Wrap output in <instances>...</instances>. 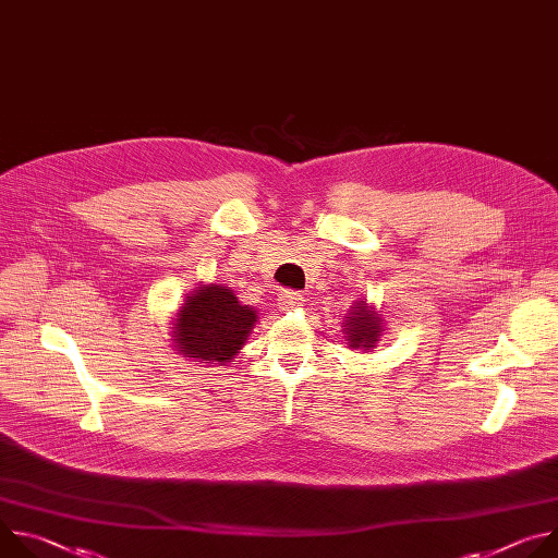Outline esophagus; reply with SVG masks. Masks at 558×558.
I'll list each match as a JSON object with an SVG mask.
<instances>
[{
	"label": "esophagus",
	"mask_w": 558,
	"mask_h": 558,
	"mask_svg": "<svg viewBox=\"0 0 558 558\" xmlns=\"http://www.w3.org/2000/svg\"><path fill=\"white\" fill-rule=\"evenodd\" d=\"M278 300H280V306H282V308H293V306H300V304H302V293H300V291H293V289H284Z\"/></svg>",
	"instance_id": "obj_1"
}]
</instances>
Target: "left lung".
<instances>
[{
	"instance_id": "8db88e82",
	"label": "left lung",
	"mask_w": 558,
	"mask_h": 558,
	"mask_svg": "<svg viewBox=\"0 0 558 558\" xmlns=\"http://www.w3.org/2000/svg\"><path fill=\"white\" fill-rule=\"evenodd\" d=\"M381 325H384V320L379 317V313H373L362 302H357L355 306H351L349 320L344 323V333L349 338V347L373 349V344L381 336Z\"/></svg>"
}]
</instances>
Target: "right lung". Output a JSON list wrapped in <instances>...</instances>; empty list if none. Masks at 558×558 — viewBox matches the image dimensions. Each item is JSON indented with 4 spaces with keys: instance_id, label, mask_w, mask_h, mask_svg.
I'll list each match as a JSON object with an SVG mask.
<instances>
[{
    "instance_id": "1",
    "label": "right lung",
    "mask_w": 558,
    "mask_h": 558,
    "mask_svg": "<svg viewBox=\"0 0 558 558\" xmlns=\"http://www.w3.org/2000/svg\"><path fill=\"white\" fill-rule=\"evenodd\" d=\"M256 323V311L238 302L233 291L209 284L192 293L177 313L174 344L185 357L229 362Z\"/></svg>"
}]
</instances>
